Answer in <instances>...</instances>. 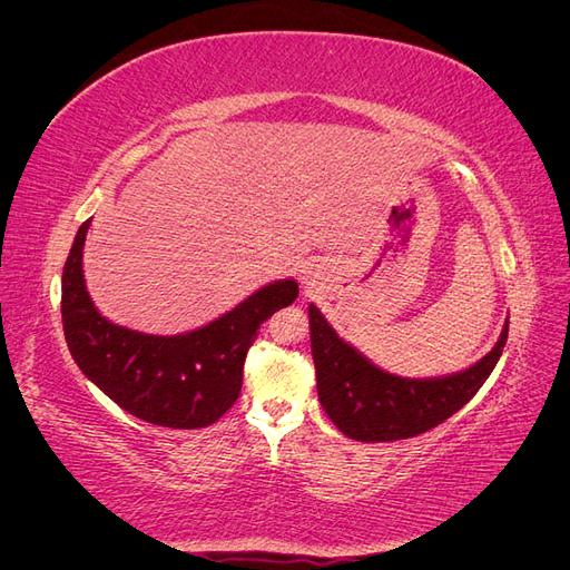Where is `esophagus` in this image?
Listing matches in <instances>:
<instances>
[{"mask_svg": "<svg viewBox=\"0 0 570 570\" xmlns=\"http://www.w3.org/2000/svg\"><path fill=\"white\" fill-rule=\"evenodd\" d=\"M302 273H304V278H302L304 285H306V287H314V285H316V275H314L312 271H308V268H304Z\"/></svg>", "mask_w": 570, "mask_h": 570, "instance_id": "34e87169", "label": "esophagus"}]
</instances>
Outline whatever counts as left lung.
Here are the masks:
<instances>
[{"instance_id":"1","label":"left lung","mask_w":570,"mask_h":570,"mask_svg":"<svg viewBox=\"0 0 570 570\" xmlns=\"http://www.w3.org/2000/svg\"><path fill=\"white\" fill-rule=\"evenodd\" d=\"M308 325L318 400L340 433L358 442L416 438L454 416L488 381L509 335L507 321L492 352L475 366L444 377L413 381L371 364L352 344L337 337L314 304H308Z\"/></svg>"}]
</instances>
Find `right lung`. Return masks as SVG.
<instances>
[{"mask_svg": "<svg viewBox=\"0 0 570 570\" xmlns=\"http://www.w3.org/2000/svg\"><path fill=\"white\" fill-rule=\"evenodd\" d=\"M90 220L73 239L61 275V321L68 352L120 409L164 428H206L243 390L245 356L266 318L297 299L295 281H275L233 312L185 335H145L101 316L82 275Z\"/></svg>", "mask_w": 570, "mask_h": 570, "instance_id": "obj_1", "label": "right lung"}]
</instances>
